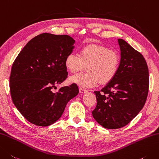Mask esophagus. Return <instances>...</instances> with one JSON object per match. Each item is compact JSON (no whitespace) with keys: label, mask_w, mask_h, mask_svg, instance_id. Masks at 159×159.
<instances>
[{"label":"esophagus","mask_w":159,"mask_h":159,"mask_svg":"<svg viewBox=\"0 0 159 159\" xmlns=\"http://www.w3.org/2000/svg\"><path fill=\"white\" fill-rule=\"evenodd\" d=\"M79 92L80 93H83V94H85V93H87L88 91L87 89H83V88H80L79 89Z\"/></svg>","instance_id":"obj_1"}]
</instances>
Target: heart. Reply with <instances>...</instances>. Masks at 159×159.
I'll return each mask as SVG.
<instances>
[{
    "label": "heart",
    "instance_id": "b5f03b06",
    "mask_svg": "<svg viewBox=\"0 0 159 159\" xmlns=\"http://www.w3.org/2000/svg\"><path fill=\"white\" fill-rule=\"evenodd\" d=\"M65 65L71 73H76L86 67L88 72L70 77V82L81 88H89L96 86L99 81L105 84L114 79L119 70L120 57L116 52L106 47L91 44L83 47L79 55L74 52L69 53Z\"/></svg>",
    "mask_w": 159,
    "mask_h": 159
}]
</instances>
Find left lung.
Wrapping results in <instances>:
<instances>
[{"instance_id": "1", "label": "left lung", "mask_w": 159, "mask_h": 159, "mask_svg": "<svg viewBox=\"0 0 159 159\" xmlns=\"http://www.w3.org/2000/svg\"><path fill=\"white\" fill-rule=\"evenodd\" d=\"M120 60L114 79L101 91H95L96 104L92 116L107 129H119L137 116L145 103L149 71L145 59L125 40L119 39Z\"/></svg>"}]
</instances>
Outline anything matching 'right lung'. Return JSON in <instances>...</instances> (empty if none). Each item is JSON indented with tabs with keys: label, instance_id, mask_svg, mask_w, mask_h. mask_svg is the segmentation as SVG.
Here are the masks:
<instances>
[{
	"label": "right lung",
	"instance_id": "right-lung-1",
	"mask_svg": "<svg viewBox=\"0 0 159 159\" xmlns=\"http://www.w3.org/2000/svg\"><path fill=\"white\" fill-rule=\"evenodd\" d=\"M74 43L68 35L43 33L30 40L15 59L9 77L11 96L31 123L42 127L54 123L67 102L79 94L74 83L52 91L67 77L65 60Z\"/></svg>",
	"mask_w": 159,
	"mask_h": 159
}]
</instances>
